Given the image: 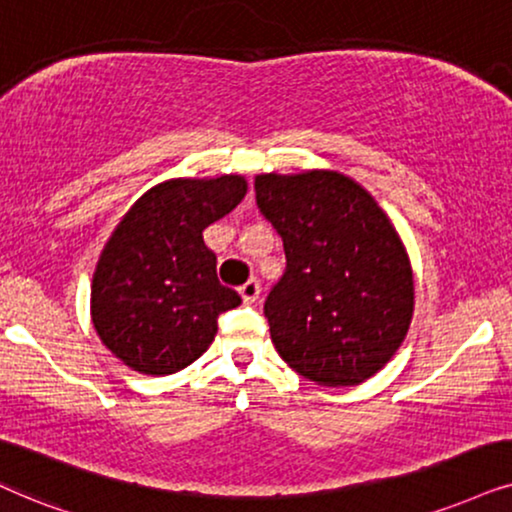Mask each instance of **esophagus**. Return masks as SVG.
Instances as JSON below:
<instances>
[{
  "label": "esophagus",
  "instance_id": "obj_1",
  "mask_svg": "<svg viewBox=\"0 0 512 512\" xmlns=\"http://www.w3.org/2000/svg\"><path fill=\"white\" fill-rule=\"evenodd\" d=\"M238 293H241V297L245 302H257L260 300V293H262V286L257 278H250V281H245L241 288H238Z\"/></svg>",
  "mask_w": 512,
  "mask_h": 512
}]
</instances>
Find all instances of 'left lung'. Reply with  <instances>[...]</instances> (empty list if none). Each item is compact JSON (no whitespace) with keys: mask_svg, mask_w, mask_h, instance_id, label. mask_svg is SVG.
Listing matches in <instances>:
<instances>
[{"mask_svg":"<svg viewBox=\"0 0 512 512\" xmlns=\"http://www.w3.org/2000/svg\"><path fill=\"white\" fill-rule=\"evenodd\" d=\"M255 191L288 260L264 302L278 357L316 385L364 383L401 347L416 304L392 219L335 170L257 174Z\"/></svg>","mask_w":512,"mask_h":512,"instance_id":"obj_1","label":"left lung"}]
</instances>
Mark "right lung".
I'll return each instance as SVG.
<instances>
[{
    "label": "right lung",
    "instance_id": "right-lung-1",
    "mask_svg": "<svg viewBox=\"0 0 512 512\" xmlns=\"http://www.w3.org/2000/svg\"><path fill=\"white\" fill-rule=\"evenodd\" d=\"M248 193L241 174L167 179L129 208L103 245L92 278V323L132 371L172 375L217 335V316L241 295L217 278L203 231Z\"/></svg>",
    "mask_w": 512,
    "mask_h": 512
}]
</instances>
